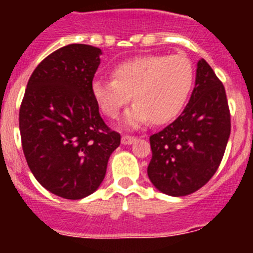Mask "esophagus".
Returning a JSON list of instances; mask_svg holds the SVG:
<instances>
[{"label": "esophagus", "mask_w": 253, "mask_h": 253, "mask_svg": "<svg viewBox=\"0 0 253 253\" xmlns=\"http://www.w3.org/2000/svg\"><path fill=\"white\" fill-rule=\"evenodd\" d=\"M137 140V137H134V135H128V134H124L122 137V143L123 144H131L133 142Z\"/></svg>", "instance_id": "34e87169"}]
</instances>
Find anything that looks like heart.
<instances>
[{"label": "heart", "instance_id": "heart-1", "mask_svg": "<svg viewBox=\"0 0 253 253\" xmlns=\"http://www.w3.org/2000/svg\"><path fill=\"white\" fill-rule=\"evenodd\" d=\"M113 80L97 78L92 92L104 114L116 118L129 104L125 114L129 126H138L151 119L165 124L180 113L194 84V67L184 55H144L124 60L114 68Z\"/></svg>", "mask_w": 253, "mask_h": 253}]
</instances>
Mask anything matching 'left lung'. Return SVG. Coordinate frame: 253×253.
Returning <instances> with one entry per match:
<instances>
[{"label": "left lung", "mask_w": 253, "mask_h": 253, "mask_svg": "<svg viewBox=\"0 0 253 253\" xmlns=\"http://www.w3.org/2000/svg\"><path fill=\"white\" fill-rule=\"evenodd\" d=\"M229 134L231 113L224 86L207 60H199L195 87L185 110L149 137V180L167 195L195 193L218 169Z\"/></svg>", "instance_id": "left-lung-1"}]
</instances>
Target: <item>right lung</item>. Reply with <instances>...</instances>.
Instances as JSON below:
<instances>
[{"label":"right lung","instance_id":"1","mask_svg":"<svg viewBox=\"0 0 253 253\" xmlns=\"http://www.w3.org/2000/svg\"><path fill=\"white\" fill-rule=\"evenodd\" d=\"M101 49L69 44L44 58L26 86L19 113L22 151L33 175L54 195L78 200L102 182L120 146L99 113L92 80Z\"/></svg>","mask_w":253,"mask_h":253}]
</instances>
